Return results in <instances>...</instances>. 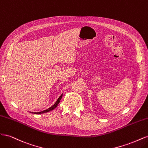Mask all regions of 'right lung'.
Returning <instances> with one entry per match:
<instances>
[{"instance_id":"obj_1","label":"right lung","mask_w":148,"mask_h":148,"mask_svg":"<svg viewBox=\"0 0 148 148\" xmlns=\"http://www.w3.org/2000/svg\"><path fill=\"white\" fill-rule=\"evenodd\" d=\"M62 96H63V94H62V95L60 96V97L58 98L57 100L56 101V102L54 103V104H53L51 107H49V108H48V109H47L46 110H42V111L38 112H29L34 114H44V113H46V112H49V111H51V110H53L55 108H56V107H57V105L59 104V102L60 101V99H62Z\"/></svg>"}]
</instances>
